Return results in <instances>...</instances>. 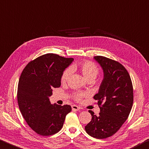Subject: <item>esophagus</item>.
I'll use <instances>...</instances> for the list:
<instances>
[{
  "instance_id": "esophagus-1",
  "label": "esophagus",
  "mask_w": 149,
  "mask_h": 149,
  "mask_svg": "<svg viewBox=\"0 0 149 149\" xmlns=\"http://www.w3.org/2000/svg\"><path fill=\"white\" fill-rule=\"evenodd\" d=\"M72 111H79L80 109V107L79 106H77V105H72Z\"/></svg>"
}]
</instances>
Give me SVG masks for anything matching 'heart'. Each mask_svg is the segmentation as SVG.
<instances>
[{
  "instance_id": "obj_1",
  "label": "heart",
  "mask_w": 149,
  "mask_h": 149,
  "mask_svg": "<svg viewBox=\"0 0 149 149\" xmlns=\"http://www.w3.org/2000/svg\"><path fill=\"white\" fill-rule=\"evenodd\" d=\"M70 70H77L80 72L87 81H93L99 74V67L94 63L90 61H84L70 66V69H65L61 77V83H65L69 79L70 74ZM85 96V93L82 92L74 93L73 98L77 101H80Z\"/></svg>"
}]
</instances>
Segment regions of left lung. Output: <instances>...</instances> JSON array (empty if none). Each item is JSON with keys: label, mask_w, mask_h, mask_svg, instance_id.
Listing matches in <instances>:
<instances>
[{"label": "left lung", "mask_w": 149, "mask_h": 149, "mask_svg": "<svg viewBox=\"0 0 149 149\" xmlns=\"http://www.w3.org/2000/svg\"><path fill=\"white\" fill-rule=\"evenodd\" d=\"M104 78L99 92L93 96L100 108L99 116L92 111V120L85 126L88 135L97 139L113 135L128 118L134 102V90L128 72L119 62L97 56Z\"/></svg>", "instance_id": "obj_1"}]
</instances>
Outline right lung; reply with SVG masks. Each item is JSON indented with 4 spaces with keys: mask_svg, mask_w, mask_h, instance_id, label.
I'll use <instances>...</instances> for the list:
<instances>
[{
    "mask_svg": "<svg viewBox=\"0 0 149 149\" xmlns=\"http://www.w3.org/2000/svg\"><path fill=\"white\" fill-rule=\"evenodd\" d=\"M72 61L46 54L31 61L21 74L17 94L19 110L31 128L42 136L60 131L72 110L69 105H52L48 97L52 89L60 87L62 73Z\"/></svg>",
    "mask_w": 149,
    "mask_h": 149,
    "instance_id": "obj_1",
    "label": "right lung"
}]
</instances>
